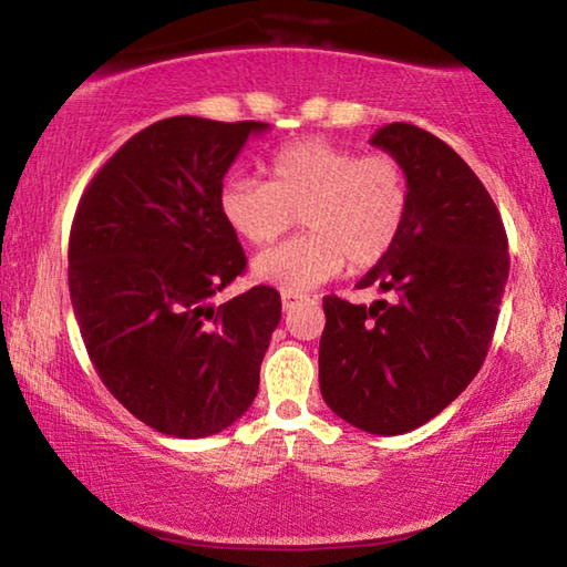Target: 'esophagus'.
Wrapping results in <instances>:
<instances>
[{
	"label": "esophagus",
	"mask_w": 567,
	"mask_h": 567,
	"mask_svg": "<svg viewBox=\"0 0 567 567\" xmlns=\"http://www.w3.org/2000/svg\"><path fill=\"white\" fill-rule=\"evenodd\" d=\"M300 302H302V295L282 292V310H292V307H297Z\"/></svg>",
	"instance_id": "obj_1"
}]
</instances>
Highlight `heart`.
Listing matches in <instances>:
<instances>
[{
    "instance_id": "heart-1",
    "label": "heart",
    "mask_w": 567,
    "mask_h": 567,
    "mask_svg": "<svg viewBox=\"0 0 567 567\" xmlns=\"http://www.w3.org/2000/svg\"><path fill=\"white\" fill-rule=\"evenodd\" d=\"M410 182L390 152H368L307 137L280 147L270 182L229 175L219 187V215L252 247L272 245L302 217L307 233L252 265V275L285 292H307L338 277L344 265L368 270L405 227Z\"/></svg>"
}]
</instances>
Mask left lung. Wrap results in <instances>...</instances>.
<instances>
[{
    "label": "left lung",
    "instance_id": "obj_1",
    "mask_svg": "<svg viewBox=\"0 0 567 567\" xmlns=\"http://www.w3.org/2000/svg\"><path fill=\"white\" fill-rule=\"evenodd\" d=\"M370 145L402 162L410 209L398 243L358 282L390 300H322L320 390L350 425L402 435L483 368L511 257L493 197L453 147L408 122L378 130Z\"/></svg>",
    "mask_w": 567,
    "mask_h": 567
}]
</instances>
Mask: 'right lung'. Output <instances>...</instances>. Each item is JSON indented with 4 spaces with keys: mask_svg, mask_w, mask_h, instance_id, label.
I'll list each match as a JSON object with an SVG mask.
<instances>
[{
    "mask_svg": "<svg viewBox=\"0 0 567 567\" xmlns=\"http://www.w3.org/2000/svg\"><path fill=\"white\" fill-rule=\"evenodd\" d=\"M265 122L169 117L114 152L76 207L70 295L84 348L134 417L172 437L223 433L252 405L282 302L245 270L219 187Z\"/></svg>",
    "mask_w": 567,
    "mask_h": 567,
    "instance_id": "obj_1",
    "label": "right lung"
}]
</instances>
